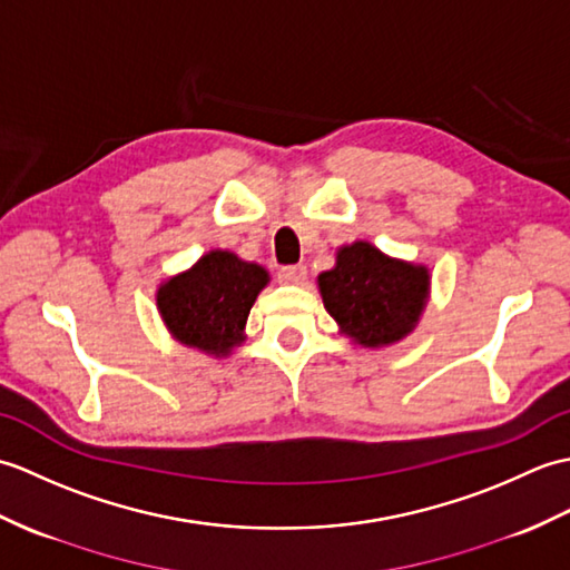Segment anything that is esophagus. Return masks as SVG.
Wrapping results in <instances>:
<instances>
[{
  "instance_id": "1",
  "label": "esophagus",
  "mask_w": 570,
  "mask_h": 570,
  "mask_svg": "<svg viewBox=\"0 0 570 570\" xmlns=\"http://www.w3.org/2000/svg\"><path fill=\"white\" fill-rule=\"evenodd\" d=\"M278 282L284 284H304L306 278V266L304 264H288V266H282V269L276 272Z\"/></svg>"
}]
</instances>
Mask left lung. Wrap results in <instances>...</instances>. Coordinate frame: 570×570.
I'll use <instances>...</instances> for the list:
<instances>
[{"mask_svg":"<svg viewBox=\"0 0 570 570\" xmlns=\"http://www.w3.org/2000/svg\"><path fill=\"white\" fill-rule=\"evenodd\" d=\"M323 306L337 325L365 347L402 341L429 298L426 266L384 257L370 242L337 252L331 272L318 276Z\"/></svg>","mask_w":570,"mask_h":570,"instance_id":"left-lung-1","label":"left lung"}]
</instances>
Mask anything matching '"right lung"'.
<instances>
[{
  "label": "right lung",
  "instance_id": "right-lung-1",
  "mask_svg": "<svg viewBox=\"0 0 570 570\" xmlns=\"http://www.w3.org/2000/svg\"><path fill=\"white\" fill-rule=\"evenodd\" d=\"M269 282L259 264L215 249L159 288L156 304L176 341L210 355H227L242 343V331L257 294Z\"/></svg>",
  "mask_w": 570,
  "mask_h": 570
}]
</instances>
